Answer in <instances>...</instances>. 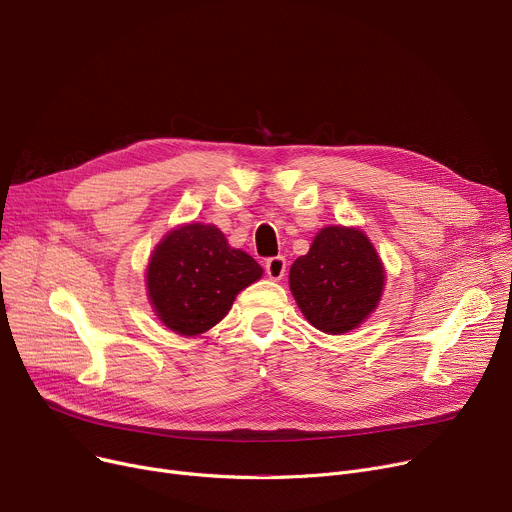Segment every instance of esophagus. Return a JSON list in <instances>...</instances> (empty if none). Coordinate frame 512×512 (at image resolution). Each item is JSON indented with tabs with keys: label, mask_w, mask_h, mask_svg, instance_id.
<instances>
[{
	"label": "esophagus",
	"mask_w": 512,
	"mask_h": 512,
	"mask_svg": "<svg viewBox=\"0 0 512 512\" xmlns=\"http://www.w3.org/2000/svg\"><path fill=\"white\" fill-rule=\"evenodd\" d=\"M285 268H287V260L283 256L268 258L266 264H264L268 279H273V281H281L285 277Z\"/></svg>",
	"instance_id": "obj_1"
}]
</instances>
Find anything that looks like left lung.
Returning <instances> with one entry per match:
<instances>
[{
  "instance_id": "obj_1",
  "label": "left lung",
  "mask_w": 512,
  "mask_h": 512,
  "mask_svg": "<svg viewBox=\"0 0 512 512\" xmlns=\"http://www.w3.org/2000/svg\"><path fill=\"white\" fill-rule=\"evenodd\" d=\"M289 289L306 320L326 335H345L370 318L384 291V264L357 227L320 229L289 270Z\"/></svg>"
}]
</instances>
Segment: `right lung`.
Returning a JSON list of instances; mask_svg holds the SVG:
<instances>
[{"mask_svg": "<svg viewBox=\"0 0 512 512\" xmlns=\"http://www.w3.org/2000/svg\"><path fill=\"white\" fill-rule=\"evenodd\" d=\"M262 273L250 254L229 246L219 227L186 223L171 229L150 254L146 291L169 330L198 337L221 322L237 293Z\"/></svg>", "mask_w": 512, "mask_h": 512, "instance_id": "right-lung-1", "label": "right lung"}]
</instances>
